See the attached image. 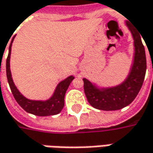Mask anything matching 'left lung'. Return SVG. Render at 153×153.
I'll return each mask as SVG.
<instances>
[{"label": "left lung", "mask_w": 153, "mask_h": 153, "mask_svg": "<svg viewBox=\"0 0 153 153\" xmlns=\"http://www.w3.org/2000/svg\"><path fill=\"white\" fill-rule=\"evenodd\" d=\"M126 24L132 33L134 45V62L128 78L118 86L102 90H99L86 79H83L87 100L97 109L114 111L128 106L136 97L143 85L146 70L145 48L140 34L129 27L128 22Z\"/></svg>", "instance_id": "1"}]
</instances>
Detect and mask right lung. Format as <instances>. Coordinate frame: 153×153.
<instances>
[{"label": "right lung", "instance_id": "right-lung-1", "mask_svg": "<svg viewBox=\"0 0 153 153\" xmlns=\"http://www.w3.org/2000/svg\"><path fill=\"white\" fill-rule=\"evenodd\" d=\"M15 37V36H14ZM14 37L11 41V44L9 45V53L7 58V77L9 86L11 89V91L13 95L15 100L20 105V107L25 110L27 113H32L36 116H50V115H56L62 111V109L64 107V97L68 88L72 80L74 79V76H69L66 79L62 80L58 84V85L56 88V91L53 96L47 101H32L25 98L19 92V90L14 85L11 70H10V56H11V49L12 44L14 40Z\"/></svg>", "mask_w": 153, "mask_h": 153}]
</instances>
